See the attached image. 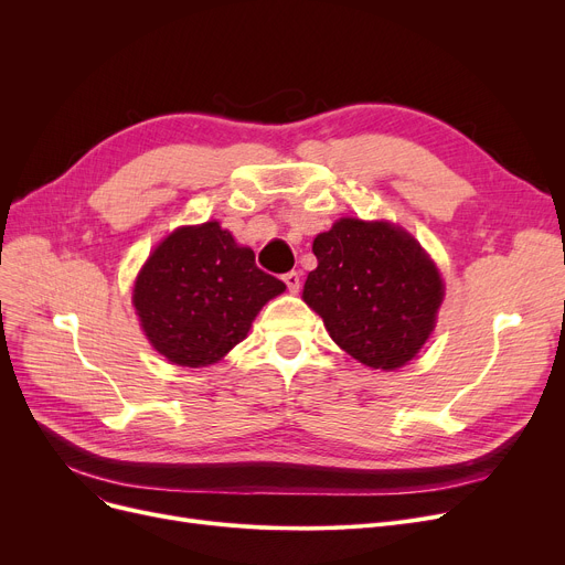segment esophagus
Returning a JSON list of instances; mask_svg holds the SVG:
<instances>
[{"instance_id": "obj_1", "label": "esophagus", "mask_w": 565, "mask_h": 565, "mask_svg": "<svg viewBox=\"0 0 565 565\" xmlns=\"http://www.w3.org/2000/svg\"><path fill=\"white\" fill-rule=\"evenodd\" d=\"M284 284L288 286L290 292H298V290H300V284H302V281H300V273H295V270L286 273V275H284Z\"/></svg>"}]
</instances>
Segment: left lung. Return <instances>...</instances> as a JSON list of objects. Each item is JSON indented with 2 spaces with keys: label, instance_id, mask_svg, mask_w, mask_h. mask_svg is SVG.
<instances>
[{
  "label": "left lung",
  "instance_id": "obj_1",
  "mask_svg": "<svg viewBox=\"0 0 565 565\" xmlns=\"http://www.w3.org/2000/svg\"><path fill=\"white\" fill-rule=\"evenodd\" d=\"M318 267L302 300L339 348L369 369L396 371L435 330L444 284L414 237L390 222L343 217L313 241Z\"/></svg>",
  "mask_w": 565,
  "mask_h": 565
}]
</instances>
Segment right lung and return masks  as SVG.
Returning <instances> with one entry per match:
<instances>
[{"label":"right lung","instance_id":"right-lung-1","mask_svg":"<svg viewBox=\"0 0 565 565\" xmlns=\"http://www.w3.org/2000/svg\"><path fill=\"white\" fill-rule=\"evenodd\" d=\"M286 284L258 270L220 222L169 233L137 275L132 305L151 345L178 366L220 362Z\"/></svg>","mask_w":565,"mask_h":565}]
</instances>
